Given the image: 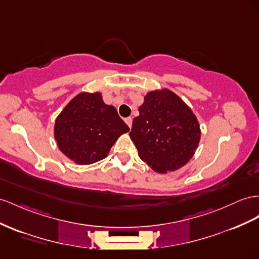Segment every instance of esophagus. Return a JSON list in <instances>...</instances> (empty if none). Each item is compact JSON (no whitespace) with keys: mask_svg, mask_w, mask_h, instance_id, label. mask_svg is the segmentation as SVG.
<instances>
[{"mask_svg":"<svg viewBox=\"0 0 259 259\" xmlns=\"http://www.w3.org/2000/svg\"><path fill=\"white\" fill-rule=\"evenodd\" d=\"M125 123H126L128 125V127L131 128L132 124H133V118L132 117H126V118H125Z\"/></svg>","mask_w":259,"mask_h":259,"instance_id":"esophagus-1","label":"esophagus"}]
</instances>
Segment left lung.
<instances>
[{"label": "left lung", "instance_id": "left-lung-1", "mask_svg": "<svg viewBox=\"0 0 259 259\" xmlns=\"http://www.w3.org/2000/svg\"><path fill=\"white\" fill-rule=\"evenodd\" d=\"M138 111L130 137L147 165L164 174L190 161L201 131L196 115L180 96L167 88L151 90Z\"/></svg>", "mask_w": 259, "mask_h": 259}]
</instances>
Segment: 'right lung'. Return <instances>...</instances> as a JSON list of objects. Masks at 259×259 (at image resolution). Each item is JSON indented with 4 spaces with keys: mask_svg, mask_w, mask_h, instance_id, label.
<instances>
[{
    "mask_svg": "<svg viewBox=\"0 0 259 259\" xmlns=\"http://www.w3.org/2000/svg\"><path fill=\"white\" fill-rule=\"evenodd\" d=\"M130 132L101 93L76 95L55 118L54 138L59 149L76 164L87 165L106 158L117 138Z\"/></svg>",
    "mask_w": 259,
    "mask_h": 259,
    "instance_id": "right-lung-1",
    "label": "right lung"
}]
</instances>
